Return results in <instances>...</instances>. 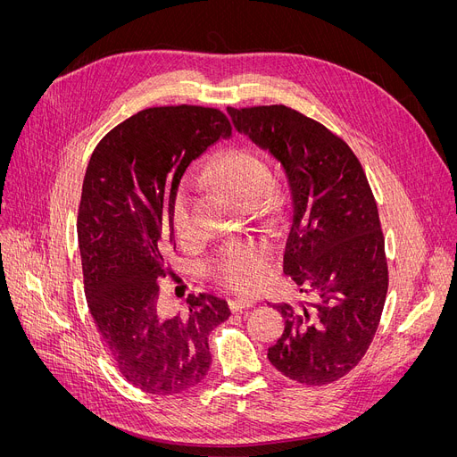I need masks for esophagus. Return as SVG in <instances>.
Instances as JSON below:
<instances>
[{
    "instance_id": "1",
    "label": "esophagus",
    "mask_w": 457,
    "mask_h": 457,
    "mask_svg": "<svg viewBox=\"0 0 457 457\" xmlns=\"http://www.w3.org/2000/svg\"><path fill=\"white\" fill-rule=\"evenodd\" d=\"M253 304H255V301H252V299H242V297H237V299H231V301H229L231 312H242V310L252 308Z\"/></svg>"
}]
</instances>
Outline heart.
Instances as JSON below:
<instances>
[{"mask_svg":"<svg viewBox=\"0 0 457 457\" xmlns=\"http://www.w3.org/2000/svg\"><path fill=\"white\" fill-rule=\"evenodd\" d=\"M210 180L231 204L238 207H253L261 198L271 207L270 171L262 158L250 149H231L215 158L205 170ZM191 191L182 186L171 205V220L175 233L184 238L189 233ZM210 271L226 286L250 292L255 289L270 271V250L261 242H244L226 247L212 262Z\"/></svg>","mask_w":457,"mask_h":457,"instance_id":"obj_1","label":"heart"}]
</instances>
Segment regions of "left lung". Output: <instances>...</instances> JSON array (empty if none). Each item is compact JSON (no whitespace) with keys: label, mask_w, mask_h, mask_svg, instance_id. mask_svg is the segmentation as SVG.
Returning a JSON list of instances; mask_svg holds the SVG:
<instances>
[{"label":"left lung","mask_w":457,"mask_h":457,"mask_svg":"<svg viewBox=\"0 0 457 457\" xmlns=\"http://www.w3.org/2000/svg\"><path fill=\"white\" fill-rule=\"evenodd\" d=\"M237 133L268 151L286 175L289 215L282 270L313 294L280 303L284 331L268 348L282 376L334 383L366 353L383 313L388 268L378 205L352 149L286 105L228 107Z\"/></svg>","instance_id":"left-lung-1"}]
</instances>
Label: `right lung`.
<instances>
[{"label":"right lung","instance_id":"add662e5","mask_svg":"<svg viewBox=\"0 0 457 457\" xmlns=\"http://www.w3.org/2000/svg\"><path fill=\"white\" fill-rule=\"evenodd\" d=\"M229 137L217 109L151 107L107 133L87 163L76 224L86 299L123 379L147 394L198 385L212 364L207 336L231 315L210 294L187 299L184 313L165 315L156 284L175 247L171 205L180 179Z\"/></svg>","mask_w":457,"mask_h":457}]
</instances>
